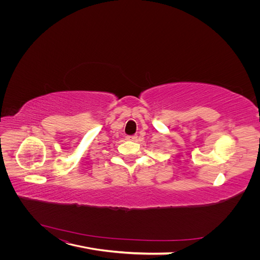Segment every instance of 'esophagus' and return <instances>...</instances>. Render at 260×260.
Instances as JSON below:
<instances>
[{
	"label": "esophagus",
	"mask_w": 260,
	"mask_h": 260,
	"mask_svg": "<svg viewBox=\"0 0 260 260\" xmlns=\"http://www.w3.org/2000/svg\"><path fill=\"white\" fill-rule=\"evenodd\" d=\"M126 139H127V140H129V141H135L136 139H137V136H136V135H133V136H127Z\"/></svg>",
	"instance_id": "34e87169"
}]
</instances>
